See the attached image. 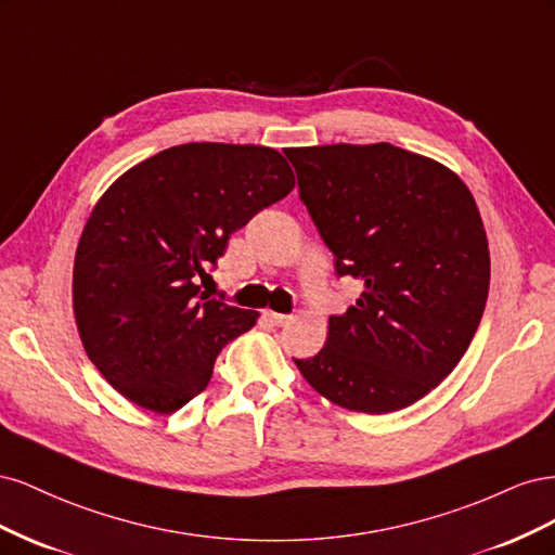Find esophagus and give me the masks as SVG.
Returning <instances> with one entry per match:
<instances>
[{"mask_svg": "<svg viewBox=\"0 0 555 555\" xmlns=\"http://www.w3.org/2000/svg\"><path fill=\"white\" fill-rule=\"evenodd\" d=\"M266 317H268V322L271 324H275V326H287V324H292V314H280V312H271L268 310L266 312Z\"/></svg>", "mask_w": 555, "mask_h": 555, "instance_id": "1", "label": "esophagus"}]
</instances>
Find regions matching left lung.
Segmentation results:
<instances>
[{
  "mask_svg": "<svg viewBox=\"0 0 555 555\" xmlns=\"http://www.w3.org/2000/svg\"><path fill=\"white\" fill-rule=\"evenodd\" d=\"M284 155L335 273L363 284L298 371L345 410L408 408L459 365L481 322L491 257L475 198L440 162L391 143Z\"/></svg>",
  "mask_w": 555,
  "mask_h": 555,
  "instance_id": "left-lung-1",
  "label": "left lung"
}]
</instances>
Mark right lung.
Masks as SVG:
<instances>
[{
  "label": "right lung",
  "instance_id": "obj_1",
  "mask_svg": "<svg viewBox=\"0 0 555 555\" xmlns=\"http://www.w3.org/2000/svg\"><path fill=\"white\" fill-rule=\"evenodd\" d=\"M278 150L184 143L117 178L74 261V314L90 361L137 405L171 414L206 389L222 347L259 312L201 294L233 231L294 190Z\"/></svg>",
  "mask_w": 555,
  "mask_h": 555
}]
</instances>
